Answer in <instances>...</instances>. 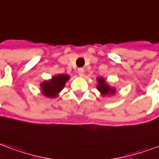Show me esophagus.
<instances>
[{
    "label": "esophagus",
    "mask_w": 159,
    "mask_h": 159,
    "mask_svg": "<svg viewBox=\"0 0 159 159\" xmlns=\"http://www.w3.org/2000/svg\"><path fill=\"white\" fill-rule=\"evenodd\" d=\"M77 72H78V75H79L80 77H82L84 75V69L83 68H78Z\"/></svg>",
    "instance_id": "1"
}]
</instances>
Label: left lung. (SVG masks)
I'll return each mask as SVG.
<instances>
[{
  "label": "left lung",
  "instance_id": "8db88e82",
  "mask_svg": "<svg viewBox=\"0 0 159 159\" xmlns=\"http://www.w3.org/2000/svg\"><path fill=\"white\" fill-rule=\"evenodd\" d=\"M97 89L98 90L102 97H107V96H113L116 93V88L111 87L106 81L104 77H98L97 78Z\"/></svg>",
  "mask_w": 159,
  "mask_h": 159
}]
</instances>
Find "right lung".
<instances>
[{
	"instance_id": "right-lung-1",
	"label": "right lung",
	"mask_w": 159,
	"mask_h": 159,
	"mask_svg": "<svg viewBox=\"0 0 159 159\" xmlns=\"http://www.w3.org/2000/svg\"><path fill=\"white\" fill-rule=\"evenodd\" d=\"M69 79L70 76L67 74L54 75L51 79L45 80L39 84L41 94L48 98H56Z\"/></svg>"
}]
</instances>
